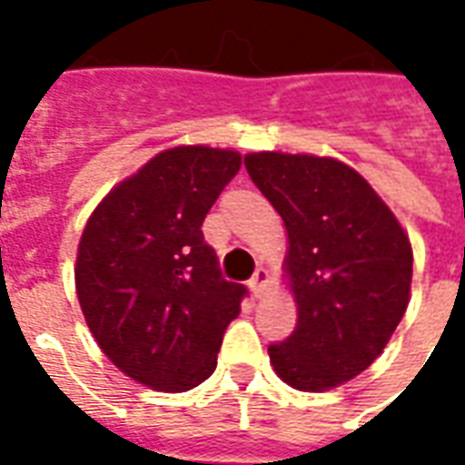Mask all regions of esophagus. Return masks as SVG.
I'll list each match as a JSON object with an SVG mask.
<instances>
[{
	"mask_svg": "<svg viewBox=\"0 0 465 465\" xmlns=\"http://www.w3.org/2000/svg\"><path fill=\"white\" fill-rule=\"evenodd\" d=\"M266 282H269V273H266V269H256L252 279H249V289H252L253 296H262Z\"/></svg>",
	"mask_w": 465,
	"mask_h": 465,
	"instance_id": "1",
	"label": "esophagus"
}]
</instances>
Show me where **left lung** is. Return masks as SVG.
<instances>
[{
  "instance_id": "obj_1",
  "label": "left lung",
  "mask_w": 465,
  "mask_h": 465,
  "mask_svg": "<svg viewBox=\"0 0 465 465\" xmlns=\"http://www.w3.org/2000/svg\"><path fill=\"white\" fill-rule=\"evenodd\" d=\"M243 163L289 233L299 322L269 346L273 371L299 391L341 386L376 361L406 313L409 236L369 182L336 159L262 152Z\"/></svg>"
}]
</instances>
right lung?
<instances>
[{
  "label": "right lung",
  "instance_id": "1",
  "mask_svg": "<svg viewBox=\"0 0 465 465\" xmlns=\"http://www.w3.org/2000/svg\"><path fill=\"white\" fill-rule=\"evenodd\" d=\"M242 156L209 146L156 153L106 193L76 256L82 312L109 361L156 391H189L216 369L246 286L226 282L202 223Z\"/></svg>",
  "mask_w": 465,
  "mask_h": 465
}]
</instances>
